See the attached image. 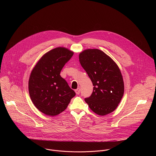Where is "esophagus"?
Returning a JSON list of instances; mask_svg holds the SVG:
<instances>
[{"instance_id":"esophagus-1","label":"esophagus","mask_w":156,"mask_h":156,"mask_svg":"<svg viewBox=\"0 0 156 156\" xmlns=\"http://www.w3.org/2000/svg\"><path fill=\"white\" fill-rule=\"evenodd\" d=\"M75 93H76V94H80V88L76 89V90H75Z\"/></svg>"}]
</instances>
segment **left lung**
Masks as SVG:
<instances>
[{
	"instance_id": "1",
	"label": "left lung",
	"mask_w": 156,
	"mask_h": 156,
	"mask_svg": "<svg viewBox=\"0 0 156 156\" xmlns=\"http://www.w3.org/2000/svg\"><path fill=\"white\" fill-rule=\"evenodd\" d=\"M81 65L94 86L91 95L84 99L93 112L105 115L117 107L124 93L122 73L115 62L99 49H86L80 54Z\"/></svg>"
}]
</instances>
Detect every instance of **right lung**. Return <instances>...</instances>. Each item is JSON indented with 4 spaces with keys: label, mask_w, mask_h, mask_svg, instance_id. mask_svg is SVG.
I'll list each match as a JSON object with an SVG mask.
<instances>
[{
    "label": "right lung",
    "mask_w": 156,
    "mask_h": 156,
    "mask_svg": "<svg viewBox=\"0 0 156 156\" xmlns=\"http://www.w3.org/2000/svg\"><path fill=\"white\" fill-rule=\"evenodd\" d=\"M73 55V52L64 48L52 49L41 58L31 73L30 96L35 107L44 114H59L76 95L60 75L63 66Z\"/></svg>",
    "instance_id": "right-lung-1"
}]
</instances>
